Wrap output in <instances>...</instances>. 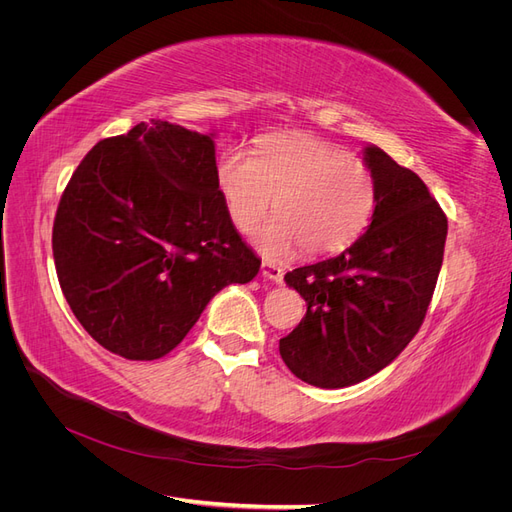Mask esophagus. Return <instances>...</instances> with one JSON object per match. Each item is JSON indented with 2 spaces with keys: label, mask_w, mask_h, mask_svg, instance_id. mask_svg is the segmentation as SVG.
I'll list each match as a JSON object with an SVG mask.
<instances>
[{
  "label": "esophagus",
  "mask_w": 512,
  "mask_h": 512,
  "mask_svg": "<svg viewBox=\"0 0 512 512\" xmlns=\"http://www.w3.org/2000/svg\"><path fill=\"white\" fill-rule=\"evenodd\" d=\"M260 275L265 277V280H271V282L280 284L284 280V269L277 265V262H273V260H262Z\"/></svg>",
  "instance_id": "obj_1"
}]
</instances>
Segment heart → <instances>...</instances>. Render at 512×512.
<instances>
[{
  "label": "heart",
  "mask_w": 512,
  "mask_h": 512,
  "mask_svg": "<svg viewBox=\"0 0 512 512\" xmlns=\"http://www.w3.org/2000/svg\"><path fill=\"white\" fill-rule=\"evenodd\" d=\"M218 183L232 224L243 232L273 207L280 213L254 237L269 258L297 247L307 256L342 252L365 230L376 207L369 166L312 134L269 136L258 158L239 147L228 149L218 164Z\"/></svg>",
  "instance_id": "1"
}]
</instances>
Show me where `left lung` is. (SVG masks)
I'll use <instances>...</instances> for the list:
<instances>
[{
	"mask_svg": "<svg viewBox=\"0 0 512 512\" xmlns=\"http://www.w3.org/2000/svg\"><path fill=\"white\" fill-rule=\"evenodd\" d=\"M363 160L376 179L369 228L339 256L284 275L307 312L280 354L320 389L363 382L395 361L421 329L442 269L448 222L427 185L380 147H365Z\"/></svg>",
	"mask_w": 512,
	"mask_h": 512,
	"instance_id": "left-lung-1",
	"label": "left lung"
}]
</instances>
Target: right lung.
<instances>
[{"label": "right lung", "mask_w": 512, "mask_h": 512, "mask_svg": "<svg viewBox=\"0 0 512 512\" xmlns=\"http://www.w3.org/2000/svg\"><path fill=\"white\" fill-rule=\"evenodd\" d=\"M215 134L162 119L104 138L74 170L53 224L61 292L108 352L153 361L260 258L226 209Z\"/></svg>", "instance_id": "add662e5"}]
</instances>
